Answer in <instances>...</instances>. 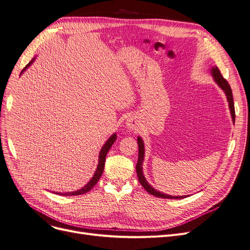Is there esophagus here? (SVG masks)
Instances as JSON below:
<instances>
[{"label":"esophagus","instance_id":"34e87169","mask_svg":"<svg viewBox=\"0 0 250 250\" xmlns=\"http://www.w3.org/2000/svg\"><path fill=\"white\" fill-rule=\"evenodd\" d=\"M127 125H128L129 128L132 129V130H133V129H135L137 127V122L135 121L134 119H130V120H128V121H127Z\"/></svg>","mask_w":250,"mask_h":250}]
</instances>
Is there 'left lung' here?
I'll list each match as a JSON object with an SVG mask.
<instances>
[{
	"mask_svg": "<svg viewBox=\"0 0 250 250\" xmlns=\"http://www.w3.org/2000/svg\"><path fill=\"white\" fill-rule=\"evenodd\" d=\"M210 74L213 77L214 82L217 84V86L222 89V90L225 92L227 96V101L229 103V112H231L232 120L233 123H235V107H234V102H233V94H232V89L229 87V83L227 82V80L224 79V77L221 75V72L216 66H212L210 68ZM137 144H138V160H137V164H136V173L139 183L142 184V186L145 188L146 191L149 194H152L153 196H156L158 198H164V199H183L186 198L187 196H171L168 194H164L162 192H159L155 188H153L151 185H149L146 181V178L144 175L143 171V163L145 160V144L143 138L141 136L137 137Z\"/></svg>",
	"mask_w": 250,
	"mask_h": 250,
	"instance_id": "8db88e82",
	"label": "left lung"
}]
</instances>
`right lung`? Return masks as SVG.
I'll return each instance as SVG.
<instances>
[{
  "label": "right lung",
  "mask_w": 250,
  "mask_h": 250,
  "mask_svg": "<svg viewBox=\"0 0 250 250\" xmlns=\"http://www.w3.org/2000/svg\"><path fill=\"white\" fill-rule=\"evenodd\" d=\"M36 57H34L31 62H28V64H26V66L22 69V72L21 73V75H22L25 71L26 68H28L29 66H31L33 64V62H35ZM117 139V134L114 133L112 134L111 136L108 137L107 141L104 143V145L102 146L101 148V152H99V155H98V164H97V167H96V170L92 176V178L89 181L86 186H84L82 188L78 189V191H75V192H67V193H55V194H58V195H62V196H77V195H82V194H86L87 192L90 191V189L96 185V183L98 182V179L101 178L103 172H104V162H105V157H106V154L108 153L109 148L112 147V146L114 145V143L116 142Z\"/></svg>",
  "instance_id": "1"
}]
</instances>
